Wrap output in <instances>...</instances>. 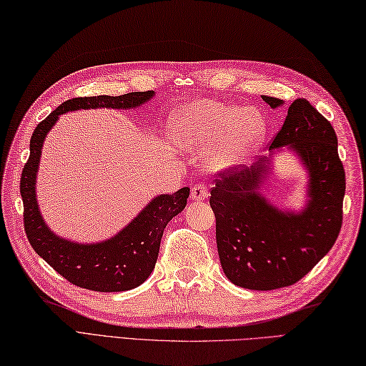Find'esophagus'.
<instances>
[{"instance_id":"esophagus-1","label":"esophagus","mask_w":366,"mask_h":366,"mask_svg":"<svg viewBox=\"0 0 366 366\" xmlns=\"http://www.w3.org/2000/svg\"><path fill=\"white\" fill-rule=\"evenodd\" d=\"M208 197V186L207 184H195L192 186V191H191V199L194 202H202Z\"/></svg>"}]
</instances>
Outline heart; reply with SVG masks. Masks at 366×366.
Instances as JSON below:
<instances>
[{
	"label": "heart",
	"instance_id": "1",
	"mask_svg": "<svg viewBox=\"0 0 366 366\" xmlns=\"http://www.w3.org/2000/svg\"><path fill=\"white\" fill-rule=\"evenodd\" d=\"M267 119L256 109L197 99L182 105L172 116L171 133L178 146L207 152L214 171H231L247 163L264 144Z\"/></svg>",
	"mask_w": 366,
	"mask_h": 366
}]
</instances>
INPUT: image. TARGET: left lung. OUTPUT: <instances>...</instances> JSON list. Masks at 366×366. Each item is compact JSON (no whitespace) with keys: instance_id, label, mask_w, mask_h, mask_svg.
I'll return each instance as SVG.
<instances>
[{"instance_id":"8db88e82","label":"left lung","mask_w":366,"mask_h":366,"mask_svg":"<svg viewBox=\"0 0 366 366\" xmlns=\"http://www.w3.org/2000/svg\"><path fill=\"white\" fill-rule=\"evenodd\" d=\"M262 99L272 109L284 105L276 97ZM284 149L307 171V195L300 210L278 207L260 191L272 168L271 158ZM345 188L331 122L309 101H293L270 157L222 174L211 191L217 252L227 278L250 290L281 289L300 281L335 244Z\"/></svg>"}]
</instances>
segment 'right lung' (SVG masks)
<instances>
[{"mask_svg":"<svg viewBox=\"0 0 366 366\" xmlns=\"http://www.w3.org/2000/svg\"><path fill=\"white\" fill-rule=\"evenodd\" d=\"M154 96L155 92H135L121 96L74 97L59 105L32 133L31 155L20 182L24 231L35 253L74 286L94 292H124L144 282L155 269L163 231L172 217L184 209L189 188H182L172 195H155L137 217L109 239L92 244L76 242L56 234L39 208L35 191L43 142L60 116L68 112L132 110L147 104Z\"/></svg>","mask_w":366,"mask_h":366,"instance_id":"add662e5","label":"right lung"}]
</instances>
